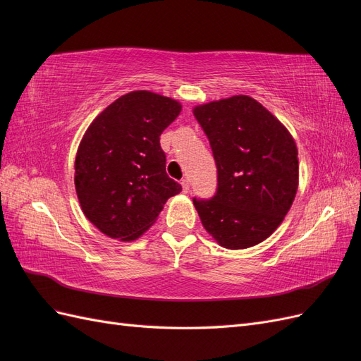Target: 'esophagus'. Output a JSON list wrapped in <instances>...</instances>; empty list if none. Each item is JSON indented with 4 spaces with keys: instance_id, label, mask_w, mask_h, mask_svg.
Instances as JSON below:
<instances>
[{
    "instance_id": "obj_1",
    "label": "esophagus",
    "mask_w": 361,
    "mask_h": 361,
    "mask_svg": "<svg viewBox=\"0 0 361 361\" xmlns=\"http://www.w3.org/2000/svg\"><path fill=\"white\" fill-rule=\"evenodd\" d=\"M180 185H182V191L187 194V192H190V182H188V179H183L182 182H180Z\"/></svg>"
}]
</instances>
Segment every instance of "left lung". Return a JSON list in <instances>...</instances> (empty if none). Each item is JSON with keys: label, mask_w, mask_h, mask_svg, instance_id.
<instances>
[{"label": "left lung", "mask_w": 361, "mask_h": 361, "mask_svg": "<svg viewBox=\"0 0 361 361\" xmlns=\"http://www.w3.org/2000/svg\"><path fill=\"white\" fill-rule=\"evenodd\" d=\"M216 166V192L194 197L203 227L224 248L253 247L276 231L298 190L289 130L245 94L195 106Z\"/></svg>", "instance_id": "8db88e82"}]
</instances>
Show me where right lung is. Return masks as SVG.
Instances as JSON below:
<instances>
[{"label":"right lung","instance_id":"1","mask_svg":"<svg viewBox=\"0 0 361 361\" xmlns=\"http://www.w3.org/2000/svg\"><path fill=\"white\" fill-rule=\"evenodd\" d=\"M182 106L147 90L120 96L97 116L75 159V190L84 215L102 233L133 241L182 191L166 173L159 135Z\"/></svg>","mask_w":361,"mask_h":361}]
</instances>
